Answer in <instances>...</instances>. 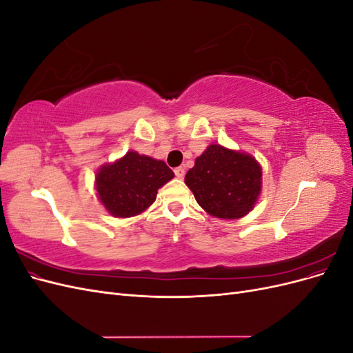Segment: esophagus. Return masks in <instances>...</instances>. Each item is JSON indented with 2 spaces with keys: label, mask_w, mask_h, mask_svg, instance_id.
I'll return each mask as SVG.
<instances>
[{
  "label": "esophagus",
  "mask_w": 353,
  "mask_h": 353,
  "mask_svg": "<svg viewBox=\"0 0 353 353\" xmlns=\"http://www.w3.org/2000/svg\"><path fill=\"white\" fill-rule=\"evenodd\" d=\"M174 172H175V176H178V178H184V175H185V169H184L183 166H178V168H175V169H174Z\"/></svg>",
  "instance_id": "34e87169"
}]
</instances>
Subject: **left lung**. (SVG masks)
<instances>
[{"label":"left lung","instance_id":"obj_1","mask_svg":"<svg viewBox=\"0 0 353 353\" xmlns=\"http://www.w3.org/2000/svg\"><path fill=\"white\" fill-rule=\"evenodd\" d=\"M261 166L252 156L212 144L196 159L185 175V184L210 215L239 219L253 209L261 193Z\"/></svg>","mask_w":353,"mask_h":353}]
</instances>
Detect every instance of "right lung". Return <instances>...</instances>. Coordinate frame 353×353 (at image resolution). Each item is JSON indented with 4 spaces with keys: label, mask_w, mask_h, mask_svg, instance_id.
<instances>
[{
    "label": "right lung",
    "mask_w": 353,
    "mask_h": 353,
    "mask_svg": "<svg viewBox=\"0 0 353 353\" xmlns=\"http://www.w3.org/2000/svg\"><path fill=\"white\" fill-rule=\"evenodd\" d=\"M174 178L162 160L128 152L112 165H104L95 176L97 193L113 216L130 218L144 212L156 200L157 190Z\"/></svg>",
    "instance_id": "obj_1"
}]
</instances>
